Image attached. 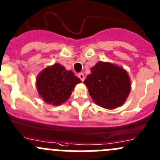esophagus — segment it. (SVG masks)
Returning a JSON list of instances; mask_svg holds the SVG:
<instances>
[{
  "label": "esophagus",
  "mask_w": 160,
  "mask_h": 160,
  "mask_svg": "<svg viewBox=\"0 0 160 160\" xmlns=\"http://www.w3.org/2000/svg\"><path fill=\"white\" fill-rule=\"evenodd\" d=\"M78 76L79 78L81 79L82 82L85 80V75H84V74H82V73H79L78 75Z\"/></svg>",
  "instance_id": "34e87169"
}]
</instances>
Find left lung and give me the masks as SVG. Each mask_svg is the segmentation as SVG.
I'll use <instances>...</instances> for the list:
<instances>
[{
	"label": "left lung",
	"mask_w": 160,
	"mask_h": 160,
	"mask_svg": "<svg viewBox=\"0 0 160 160\" xmlns=\"http://www.w3.org/2000/svg\"><path fill=\"white\" fill-rule=\"evenodd\" d=\"M93 102L109 109L121 106L131 90L128 73L121 67L109 62H98L84 81Z\"/></svg>",
	"instance_id": "1"
}]
</instances>
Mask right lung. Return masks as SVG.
I'll return each instance as SVG.
<instances>
[{
    "mask_svg": "<svg viewBox=\"0 0 160 160\" xmlns=\"http://www.w3.org/2000/svg\"><path fill=\"white\" fill-rule=\"evenodd\" d=\"M81 80L71 70H67L60 64L48 67L39 74L36 88L44 102L59 105L68 100L73 89Z\"/></svg>",
    "mask_w": 160,
    "mask_h": 160,
    "instance_id": "1",
    "label": "right lung"
}]
</instances>
